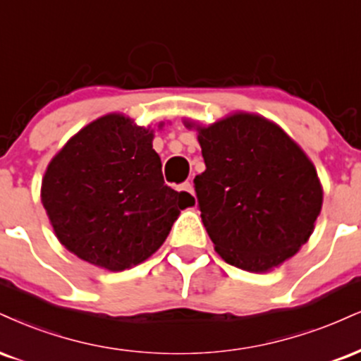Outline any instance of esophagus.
Masks as SVG:
<instances>
[{
	"label": "esophagus",
	"instance_id": "34e87169",
	"mask_svg": "<svg viewBox=\"0 0 361 361\" xmlns=\"http://www.w3.org/2000/svg\"><path fill=\"white\" fill-rule=\"evenodd\" d=\"M181 190H185V192H188L190 195H193L195 197V188H193L192 181H185V183L181 185Z\"/></svg>",
	"mask_w": 361,
	"mask_h": 361
}]
</instances>
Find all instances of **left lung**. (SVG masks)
<instances>
[{
  "instance_id": "obj_1",
  "label": "left lung",
  "mask_w": 361,
  "mask_h": 361,
  "mask_svg": "<svg viewBox=\"0 0 361 361\" xmlns=\"http://www.w3.org/2000/svg\"><path fill=\"white\" fill-rule=\"evenodd\" d=\"M197 131L207 169L193 183L215 250L249 272L281 266L306 244L321 212L314 164L257 114L235 112Z\"/></svg>"
}]
</instances>
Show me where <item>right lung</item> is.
Listing matches in <instances>:
<instances>
[{"mask_svg":"<svg viewBox=\"0 0 361 361\" xmlns=\"http://www.w3.org/2000/svg\"><path fill=\"white\" fill-rule=\"evenodd\" d=\"M42 203L65 249L117 272L153 255L195 198L164 185L153 131L107 114L55 154L42 181Z\"/></svg>","mask_w":361,"mask_h":361,"instance_id":"obj_1","label":"right lung"}]
</instances>
